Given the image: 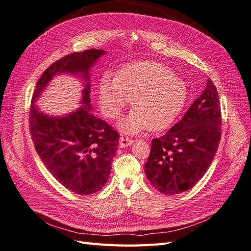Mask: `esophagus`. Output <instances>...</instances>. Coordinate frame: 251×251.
I'll use <instances>...</instances> for the list:
<instances>
[{
    "instance_id": "obj_1",
    "label": "esophagus",
    "mask_w": 251,
    "mask_h": 251,
    "mask_svg": "<svg viewBox=\"0 0 251 251\" xmlns=\"http://www.w3.org/2000/svg\"><path fill=\"white\" fill-rule=\"evenodd\" d=\"M133 139L132 138H128V137H120V139H119V144H120V147L121 148H126V147H130L131 144L133 143Z\"/></svg>"
}]
</instances>
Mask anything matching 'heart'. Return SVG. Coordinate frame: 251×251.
Returning a JSON list of instances; mask_svg holds the SVG:
<instances>
[{
	"label": "heart",
	"instance_id": "obj_1",
	"mask_svg": "<svg viewBox=\"0 0 251 251\" xmlns=\"http://www.w3.org/2000/svg\"><path fill=\"white\" fill-rule=\"evenodd\" d=\"M100 109L116 119L132 100L134 110L123 123V131L134 134L144 128L160 131L177 118L186 100V85L164 65L138 60L124 66L117 76L104 74L100 88Z\"/></svg>",
	"mask_w": 251,
	"mask_h": 251
}]
</instances>
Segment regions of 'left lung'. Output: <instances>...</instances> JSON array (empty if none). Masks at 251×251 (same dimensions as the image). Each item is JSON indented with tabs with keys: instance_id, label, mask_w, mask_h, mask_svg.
Masks as SVG:
<instances>
[{
	"instance_id": "obj_1",
	"label": "left lung",
	"mask_w": 251,
	"mask_h": 251,
	"mask_svg": "<svg viewBox=\"0 0 251 251\" xmlns=\"http://www.w3.org/2000/svg\"><path fill=\"white\" fill-rule=\"evenodd\" d=\"M221 108L210 78L184 116L159 138L151 140L144 173L164 195H177L195 186L214 160L221 139Z\"/></svg>"
}]
</instances>
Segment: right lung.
I'll return each mask as SVG.
<instances>
[{"label":"right lung","instance_id":"1","mask_svg":"<svg viewBox=\"0 0 251 251\" xmlns=\"http://www.w3.org/2000/svg\"><path fill=\"white\" fill-rule=\"evenodd\" d=\"M103 53L97 49L73 52L53 63L37 81L30 107L29 128L37 154L60 184L78 195L94 194L105 185L119 147L118 132L89 112V69ZM58 73L80 74L88 83L83 93V107L64 118H50L33 102Z\"/></svg>","mask_w":251,"mask_h":251}]
</instances>
